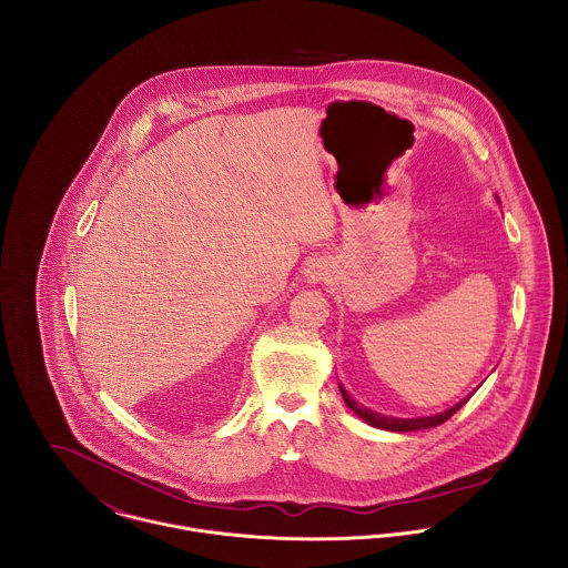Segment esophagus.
<instances>
[{"mask_svg": "<svg viewBox=\"0 0 568 568\" xmlns=\"http://www.w3.org/2000/svg\"><path fill=\"white\" fill-rule=\"evenodd\" d=\"M304 277L306 282L311 284H320L327 277V264L324 260H311L306 266H304Z\"/></svg>", "mask_w": 568, "mask_h": 568, "instance_id": "obj_1", "label": "esophagus"}]
</instances>
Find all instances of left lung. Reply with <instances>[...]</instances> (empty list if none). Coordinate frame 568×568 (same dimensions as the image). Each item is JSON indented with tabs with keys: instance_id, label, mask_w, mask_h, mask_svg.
Returning <instances> with one entry per match:
<instances>
[{
	"instance_id": "1",
	"label": "left lung",
	"mask_w": 568,
	"mask_h": 568,
	"mask_svg": "<svg viewBox=\"0 0 568 568\" xmlns=\"http://www.w3.org/2000/svg\"><path fill=\"white\" fill-rule=\"evenodd\" d=\"M338 389H341V396H343L345 405L349 406L365 424H369V426H374V428L392 430V433H410V430H422V428L439 426V424H444L448 417H453L462 406L470 400V396H473V394H470V396L464 398L462 403H457V405L450 406V408H446V410H442V413H437V415H428V417H392V415H383V413H376V410H372V408H367V406L358 405V403L345 392L343 385H338Z\"/></svg>"
}]
</instances>
